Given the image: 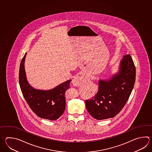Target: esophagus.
<instances>
[{
    "instance_id": "1",
    "label": "esophagus",
    "mask_w": 152,
    "mask_h": 152,
    "mask_svg": "<svg viewBox=\"0 0 152 152\" xmlns=\"http://www.w3.org/2000/svg\"><path fill=\"white\" fill-rule=\"evenodd\" d=\"M86 81V77L84 76H77L72 80V84L75 86H80Z\"/></svg>"
}]
</instances>
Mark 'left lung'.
<instances>
[{
	"label": "left lung",
	"instance_id": "left-lung-1",
	"mask_svg": "<svg viewBox=\"0 0 152 152\" xmlns=\"http://www.w3.org/2000/svg\"><path fill=\"white\" fill-rule=\"evenodd\" d=\"M136 70L130 55L124 56L118 72L106 80H99V90L86 100L88 112L96 120L114 118L124 107L135 82Z\"/></svg>",
	"mask_w": 152,
	"mask_h": 152
}]
</instances>
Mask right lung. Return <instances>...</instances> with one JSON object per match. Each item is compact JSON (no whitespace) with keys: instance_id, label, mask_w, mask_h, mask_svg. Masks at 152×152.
<instances>
[{"instance_id":"right-lung-1","label":"right lung","mask_w":152,"mask_h":152,"mask_svg":"<svg viewBox=\"0 0 152 152\" xmlns=\"http://www.w3.org/2000/svg\"><path fill=\"white\" fill-rule=\"evenodd\" d=\"M26 53L22 58L19 72V82L22 94L31 110L42 118L56 120L65 110L66 90L71 80L59 84L53 89H35L28 84L25 74L24 62Z\"/></svg>"}]
</instances>
